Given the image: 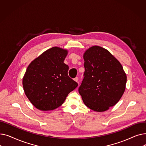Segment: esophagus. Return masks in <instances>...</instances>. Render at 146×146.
Segmentation results:
<instances>
[{"instance_id":"1","label":"esophagus","mask_w":146,"mask_h":146,"mask_svg":"<svg viewBox=\"0 0 146 146\" xmlns=\"http://www.w3.org/2000/svg\"><path fill=\"white\" fill-rule=\"evenodd\" d=\"M78 80H79V78H78V77H76V78L74 79V80L76 81V82H78Z\"/></svg>"}]
</instances>
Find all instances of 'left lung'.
I'll return each instance as SVG.
<instances>
[{"label":"left lung","instance_id":"8db88e82","mask_svg":"<svg viewBox=\"0 0 146 146\" xmlns=\"http://www.w3.org/2000/svg\"><path fill=\"white\" fill-rule=\"evenodd\" d=\"M85 70L79 92L86 106L103 112L114 106L123 95L127 76L118 60L105 48L93 46L83 55Z\"/></svg>","mask_w":146,"mask_h":146}]
</instances>
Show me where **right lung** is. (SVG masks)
<instances>
[{
	"instance_id": "add662e5",
	"label": "right lung",
	"mask_w": 146,
	"mask_h": 146,
	"mask_svg": "<svg viewBox=\"0 0 146 146\" xmlns=\"http://www.w3.org/2000/svg\"><path fill=\"white\" fill-rule=\"evenodd\" d=\"M67 50L52 47L34 60L27 68L22 85L29 101L41 111L55 110L78 84L68 76L64 63Z\"/></svg>"
}]
</instances>
